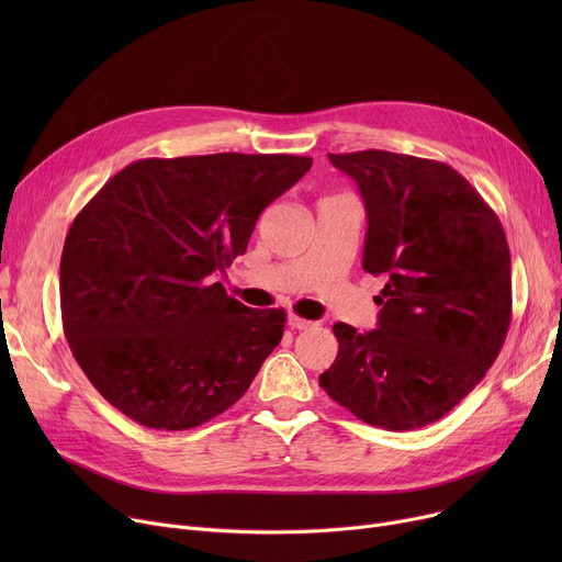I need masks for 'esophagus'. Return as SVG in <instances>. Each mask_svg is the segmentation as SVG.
<instances>
[{
	"instance_id": "34e87169",
	"label": "esophagus",
	"mask_w": 562,
	"mask_h": 562,
	"mask_svg": "<svg viewBox=\"0 0 562 562\" xmlns=\"http://www.w3.org/2000/svg\"><path fill=\"white\" fill-rule=\"evenodd\" d=\"M289 326L293 328V330H310L314 323L312 321H307V318H301V316H296V314H291L289 316Z\"/></svg>"
}]
</instances>
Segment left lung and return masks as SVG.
<instances>
[{
	"label": "left lung",
	"mask_w": 562,
	"mask_h": 562,
	"mask_svg": "<svg viewBox=\"0 0 562 562\" xmlns=\"http://www.w3.org/2000/svg\"><path fill=\"white\" fill-rule=\"evenodd\" d=\"M328 157L367 206L362 269L387 282L375 330L335 323L339 352L318 385L371 426H428L479 385L506 341L504 225L449 164L385 150Z\"/></svg>",
	"instance_id": "1"
}]
</instances>
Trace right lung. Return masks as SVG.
<instances>
[{
    "label": "right lung",
    "instance_id": "obj_1",
    "mask_svg": "<svg viewBox=\"0 0 562 562\" xmlns=\"http://www.w3.org/2000/svg\"><path fill=\"white\" fill-rule=\"evenodd\" d=\"M312 168L293 155L138 159L72 221L61 316L93 387L132 422L189 430L239 401L280 344L284 310H252L212 273Z\"/></svg>",
    "mask_w": 562,
    "mask_h": 562
}]
</instances>
